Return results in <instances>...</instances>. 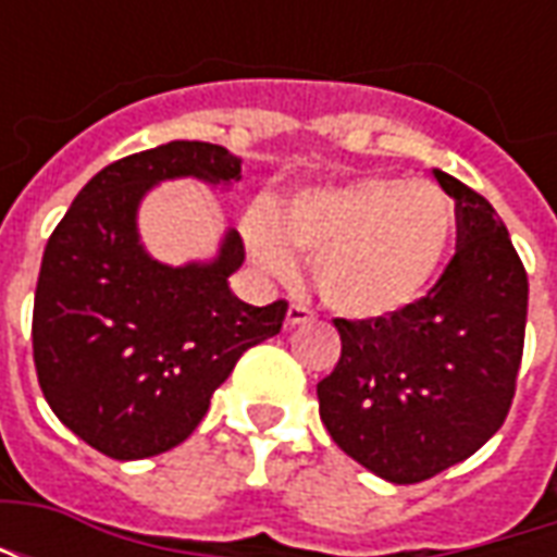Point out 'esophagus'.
<instances>
[{"instance_id":"obj_1","label":"esophagus","mask_w":557,"mask_h":557,"mask_svg":"<svg viewBox=\"0 0 557 557\" xmlns=\"http://www.w3.org/2000/svg\"><path fill=\"white\" fill-rule=\"evenodd\" d=\"M315 313L307 304H289V313H286V325H304V322H313Z\"/></svg>"}]
</instances>
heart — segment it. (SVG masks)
<instances>
[{
  "mask_svg": "<svg viewBox=\"0 0 557 557\" xmlns=\"http://www.w3.org/2000/svg\"><path fill=\"white\" fill-rule=\"evenodd\" d=\"M454 202L438 184L367 175L283 199L271 218L253 211L244 238L274 277L292 256L315 262V286L334 310L373 319L406 310L430 289L454 238Z\"/></svg>",
  "mask_w": 557,
  "mask_h": 557,
  "instance_id": "1",
  "label": "heart"
}]
</instances>
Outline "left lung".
<instances>
[{"mask_svg": "<svg viewBox=\"0 0 557 557\" xmlns=\"http://www.w3.org/2000/svg\"><path fill=\"white\" fill-rule=\"evenodd\" d=\"M456 202V253L423 298L391 315L334 319L339 361L319 418L343 454L391 483H420L502 430L525 349L528 274L495 208L435 170Z\"/></svg>", "mask_w": 557, "mask_h": 557, "instance_id": "1", "label": "left lung"}]
</instances>
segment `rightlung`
I'll list each match as a JSON object with an SVG mask.
<instances>
[{"label":"right lung","mask_w":557,"mask_h":557,"mask_svg":"<svg viewBox=\"0 0 557 557\" xmlns=\"http://www.w3.org/2000/svg\"><path fill=\"white\" fill-rule=\"evenodd\" d=\"M242 178L223 146L175 139L115 160L91 178L44 247L32 310V358L44 399L67 430L113 459L182 444L256 343L283 327L289 304L238 301L230 277L244 242L230 232L211 265L166 268L137 244L151 184Z\"/></svg>","instance_id":"1"}]
</instances>
